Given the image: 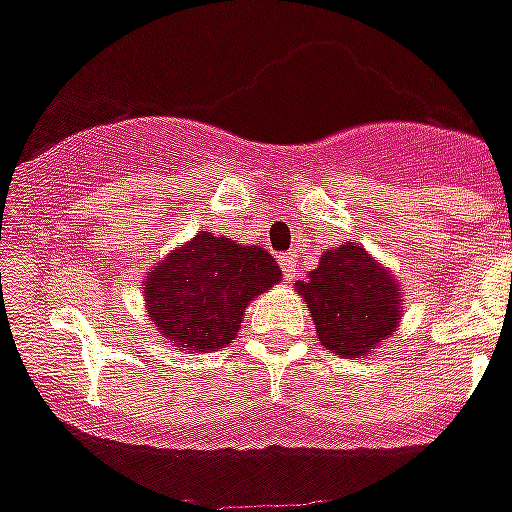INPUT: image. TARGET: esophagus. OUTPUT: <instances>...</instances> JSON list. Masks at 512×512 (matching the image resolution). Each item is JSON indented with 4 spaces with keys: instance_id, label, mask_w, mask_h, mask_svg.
Segmentation results:
<instances>
[{
    "instance_id": "obj_1",
    "label": "esophagus",
    "mask_w": 512,
    "mask_h": 512,
    "mask_svg": "<svg viewBox=\"0 0 512 512\" xmlns=\"http://www.w3.org/2000/svg\"><path fill=\"white\" fill-rule=\"evenodd\" d=\"M279 265H281V271H284V279L292 281V276H295V268H297V255H292V252H281Z\"/></svg>"
}]
</instances>
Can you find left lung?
I'll return each instance as SVG.
<instances>
[{
    "label": "left lung",
    "instance_id": "8db88e82",
    "mask_svg": "<svg viewBox=\"0 0 512 512\" xmlns=\"http://www.w3.org/2000/svg\"><path fill=\"white\" fill-rule=\"evenodd\" d=\"M297 289L311 308L321 345L342 358H364L393 335L401 316L396 279L353 241L324 252L319 268Z\"/></svg>",
    "mask_w": 512,
    "mask_h": 512
}]
</instances>
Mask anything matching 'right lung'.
I'll list each match as a JSON object with an SVG mask.
<instances>
[{
	"label": "right lung",
	"instance_id": "add662e5",
	"mask_svg": "<svg viewBox=\"0 0 512 512\" xmlns=\"http://www.w3.org/2000/svg\"><path fill=\"white\" fill-rule=\"evenodd\" d=\"M281 279L265 249L201 231L148 273V316L180 350L225 348L249 300Z\"/></svg>",
	"mask_w": 512,
	"mask_h": 512
}]
</instances>
